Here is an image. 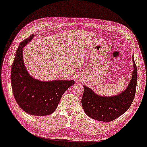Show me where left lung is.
Returning <instances> with one entry per match:
<instances>
[{
	"mask_svg": "<svg viewBox=\"0 0 147 147\" xmlns=\"http://www.w3.org/2000/svg\"><path fill=\"white\" fill-rule=\"evenodd\" d=\"M134 71L127 87L120 93L112 96H100L91 89L83 85L84 92L81 104L88 116L101 121H110L125 113L134 100L136 91L137 69L134 56Z\"/></svg>",
	"mask_w": 147,
	"mask_h": 147,
	"instance_id": "obj_1",
	"label": "left lung"
}]
</instances>
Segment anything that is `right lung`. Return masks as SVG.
I'll return each mask as SVG.
<instances>
[{
	"label": "right lung",
	"instance_id": "obj_1",
	"mask_svg": "<svg viewBox=\"0 0 147 147\" xmlns=\"http://www.w3.org/2000/svg\"><path fill=\"white\" fill-rule=\"evenodd\" d=\"M35 35L20 44L11 69V84L15 100L29 114L47 116L55 112L61 97L75 83L74 80L40 81L27 71L23 58V49Z\"/></svg>",
	"mask_w": 147,
	"mask_h": 147
}]
</instances>
